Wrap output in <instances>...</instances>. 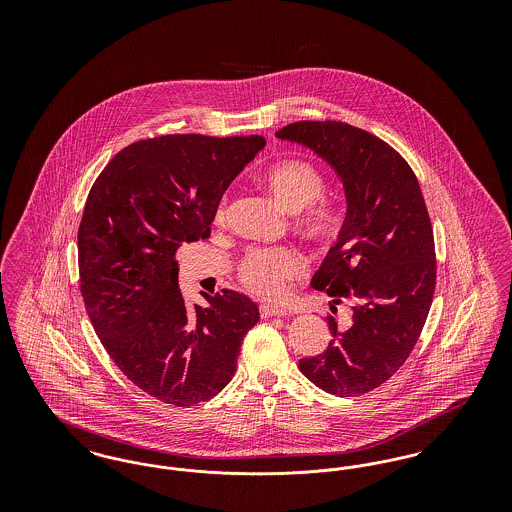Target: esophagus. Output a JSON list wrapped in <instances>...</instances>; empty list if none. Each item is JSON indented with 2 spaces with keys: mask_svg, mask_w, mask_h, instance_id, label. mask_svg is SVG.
<instances>
[{
  "mask_svg": "<svg viewBox=\"0 0 512 512\" xmlns=\"http://www.w3.org/2000/svg\"><path fill=\"white\" fill-rule=\"evenodd\" d=\"M259 311H261V317L265 318L286 317V315H288L284 309H278V307H267V305H263Z\"/></svg>",
  "mask_w": 512,
  "mask_h": 512,
  "instance_id": "34e87169",
  "label": "esophagus"
}]
</instances>
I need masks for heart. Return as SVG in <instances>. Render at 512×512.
<instances>
[{"mask_svg": "<svg viewBox=\"0 0 512 512\" xmlns=\"http://www.w3.org/2000/svg\"><path fill=\"white\" fill-rule=\"evenodd\" d=\"M261 184L274 201L297 215V228L315 244H330L341 230V213L336 203L324 199L326 180L315 165L288 159L268 167ZM228 217V203L222 199L215 222L222 226ZM303 259L290 247L249 249L238 263V278L247 292L263 301H282L288 286L301 272Z\"/></svg>", "mask_w": 512, "mask_h": 512, "instance_id": "1", "label": "heart"}]
</instances>
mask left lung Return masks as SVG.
<instances>
[{
	"instance_id": "left-lung-1",
	"label": "left lung",
	"mask_w": 512,
	"mask_h": 512,
	"mask_svg": "<svg viewBox=\"0 0 512 512\" xmlns=\"http://www.w3.org/2000/svg\"><path fill=\"white\" fill-rule=\"evenodd\" d=\"M309 147L338 174L347 213L311 286L334 305L351 303V324L299 370L320 390L351 397L391 378L413 351L436 288L434 232L418 180L384 140L336 121H299L276 132ZM330 305L332 309H336Z\"/></svg>"
}]
</instances>
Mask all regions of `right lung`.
I'll use <instances>...</instances> for the list:
<instances>
[{
    "label": "right lung",
    "mask_w": 512,
    "mask_h": 512,
    "mask_svg": "<svg viewBox=\"0 0 512 512\" xmlns=\"http://www.w3.org/2000/svg\"><path fill=\"white\" fill-rule=\"evenodd\" d=\"M263 136L171 134L136 142L101 171L78 228L80 292L105 351L151 397L192 407L234 376L259 309L244 293L188 309L176 249L209 236L222 194Z\"/></svg>",
    "instance_id": "obj_1"
}]
</instances>
